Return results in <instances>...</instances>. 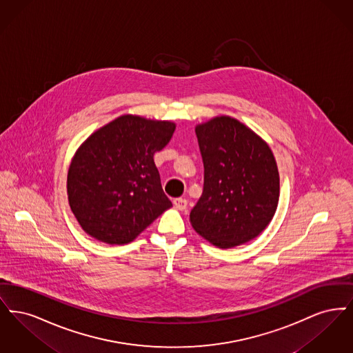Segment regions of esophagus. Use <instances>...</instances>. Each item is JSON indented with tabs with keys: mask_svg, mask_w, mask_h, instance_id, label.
Returning <instances> with one entry per match:
<instances>
[{
	"mask_svg": "<svg viewBox=\"0 0 353 353\" xmlns=\"http://www.w3.org/2000/svg\"><path fill=\"white\" fill-rule=\"evenodd\" d=\"M173 205H174L179 210H185V209H186V205H188V201H186L185 199H174V200H173Z\"/></svg>",
	"mask_w": 353,
	"mask_h": 353,
	"instance_id": "34e87169",
	"label": "esophagus"
}]
</instances>
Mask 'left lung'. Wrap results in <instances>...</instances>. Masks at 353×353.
Returning a JSON list of instances; mask_svg holds the SVG:
<instances>
[{"label":"left lung","mask_w":353,"mask_h":353,"mask_svg":"<svg viewBox=\"0 0 353 353\" xmlns=\"http://www.w3.org/2000/svg\"><path fill=\"white\" fill-rule=\"evenodd\" d=\"M203 163L201 197L190 212L194 230L221 249L246 243L274 217L279 173L269 145L229 117L196 127Z\"/></svg>","instance_id":"obj_1"}]
</instances>
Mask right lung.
I'll list each match as a JSON object with an SVG mask.
<instances>
[{"label": "right lung", "mask_w": 353, "mask_h": 353, "mask_svg": "<svg viewBox=\"0 0 353 353\" xmlns=\"http://www.w3.org/2000/svg\"><path fill=\"white\" fill-rule=\"evenodd\" d=\"M174 128L170 121L124 115L81 145L68 169V194L87 234L124 245L172 206L153 154L168 144Z\"/></svg>", "instance_id": "obj_1"}]
</instances>
